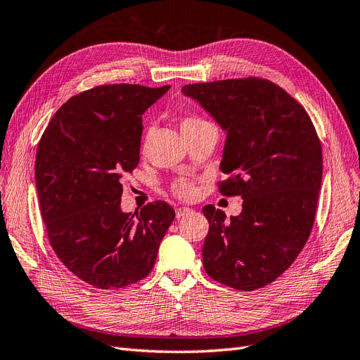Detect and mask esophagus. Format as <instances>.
Segmentation results:
<instances>
[{
	"instance_id": "1",
	"label": "esophagus",
	"mask_w": 360,
	"mask_h": 360,
	"mask_svg": "<svg viewBox=\"0 0 360 360\" xmlns=\"http://www.w3.org/2000/svg\"><path fill=\"white\" fill-rule=\"evenodd\" d=\"M191 212H192V210L188 209V207H180V209L176 210V214H177V217H181V216H184V214H189Z\"/></svg>"
}]
</instances>
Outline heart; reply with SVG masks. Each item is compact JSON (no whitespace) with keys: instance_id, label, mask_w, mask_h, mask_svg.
<instances>
[{"instance_id":"1","label":"heart","mask_w":360,"mask_h":360,"mask_svg":"<svg viewBox=\"0 0 360 360\" xmlns=\"http://www.w3.org/2000/svg\"><path fill=\"white\" fill-rule=\"evenodd\" d=\"M202 123H207V122H204V120L200 118V117H192V115L184 117L181 120V132H183V130L192 127V126L202 124ZM174 192H176L177 197L181 198V200H191V198L195 197V192H197V189H195V184L192 181L180 180V181L174 184Z\"/></svg>"}]
</instances>
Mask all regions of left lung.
<instances>
[{"label":"left lung","instance_id":"obj_1","mask_svg":"<svg viewBox=\"0 0 360 360\" xmlns=\"http://www.w3.org/2000/svg\"><path fill=\"white\" fill-rule=\"evenodd\" d=\"M226 134L221 183L226 197L240 195L243 209L226 216L202 209L209 233L202 264L214 281L252 291L292 264L311 234L323 177L321 144L303 106L259 79H226L181 86Z\"/></svg>","mask_w":360,"mask_h":360}]
</instances>
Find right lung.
<instances>
[{
  "instance_id": "add662e5",
  "label": "right lung",
  "mask_w": 360,
  "mask_h": 360,
  "mask_svg": "<svg viewBox=\"0 0 360 360\" xmlns=\"http://www.w3.org/2000/svg\"><path fill=\"white\" fill-rule=\"evenodd\" d=\"M169 85H101L64 103L43 134L36 189L49 243L73 275L122 288L146 278L176 217L163 201L122 210V177L139 163L143 114Z\"/></svg>"
}]
</instances>
